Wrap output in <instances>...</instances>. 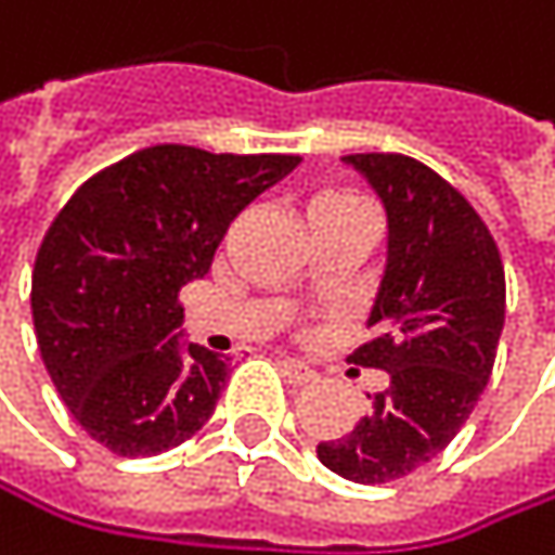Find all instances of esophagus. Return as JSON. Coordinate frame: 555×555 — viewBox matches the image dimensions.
Segmentation results:
<instances>
[{
	"instance_id": "1",
	"label": "esophagus",
	"mask_w": 555,
	"mask_h": 555,
	"mask_svg": "<svg viewBox=\"0 0 555 555\" xmlns=\"http://www.w3.org/2000/svg\"><path fill=\"white\" fill-rule=\"evenodd\" d=\"M280 371H283V374H286V380H289V384H296V387H302V384H312V380H315V371H312L309 364L296 361V358H283V361H280Z\"/></svg>"
}]
</instances>
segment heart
Segmentation results:
<instances>
[{"label": "heart", "instance_id": "heart-1", "mask_svg": "<svg viewBox=\"0 0 555 555\" xmlns=\"http://www.w3.org/2000/svg\"><path fill=\"white\" fill-rule=\"evenodd\" d=\"M322 197H348V194H322Z\"/></svg>", "mask_w": 555, "mask_h": 555}]
</instances>
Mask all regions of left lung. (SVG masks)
Listing matches in <instances>:
<instances>
[{
  "instance_id": "left-lung-1",
  "label": "left lung",
  "mask_w": 555,
  "mask_h": 555,
  "mask_svg": "<svg viewBox=\"0 0 555 555\" xmlns=\"http://www.w3.org/2000/svg\"><path fill=\"white\" fill-rule=\"evenodd\" d=\"M387 210V262L351 361L390 387L319 462L358 485L397 481L433 462L465 426L504 328V266L478 210L429 165L397 152L345 155Z\"/></svg>"
}]
</instances>
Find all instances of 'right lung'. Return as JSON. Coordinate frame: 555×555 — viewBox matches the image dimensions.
Here are the masks:
<instances>
[{"mask_svg": "<svg viewBox=\"0 0 555 555\" xmlns=\"http://www.w3.org/2000/svg\"><path fill=\"white\" fill-rule=\"evenodd\" d=\"M299 162L152 145L83 181L48 227L31 272L38 351L70 416L113 455L168 452L210 420L230 358L181 341L178 293Z\"/></svg>", "mask_w": 555, "mask_h": 555, "instance_id": "add662e5", "label": "right lung"}]
</instances>
